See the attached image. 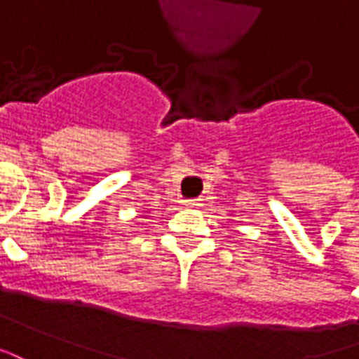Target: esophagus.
<instances>
[{"label":"esophagus","instance_id":"obj_1","mask_svg":"<svg viewBox=\"0 0 359 359\" xmlns=\"http://www.w3.org/2000/svg\"><path fill=\"white\" fill-rule=\"evenodd\" d=\"M183 206L189 208V210H195L201 206V198H189V201H183Z\"/></svg>","mask_w":359,"mask_h":359}]
</instances>
